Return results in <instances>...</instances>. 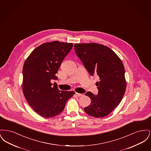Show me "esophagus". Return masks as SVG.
Listing matches in <instances>:
<instances>
[{
	"instance_id": "esophagus-1",
	"label": "esophagus",
	"mask_w": 151,
	"mask_h": 151,
	"mask_svg": "<svg viewBox=\"0 0 151 151\" xmlns=\"http://www.w3.org/2000/svg\"><path fill=\"white\" fill-rule=\"evenodd\" d=\"M75 94L77 96H78V97H80V96H83V94L81 93H75Z\"/></svg>"
}]
</instances>
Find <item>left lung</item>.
<instances>
[{"instance_id":"8db88e82","label":"left lung","mask_w":151,"mask_h":151,"mask_svg":"<svg viewBox=\"0 0 151 151\" xmlns=\"http://www.w3.org/2000/svg\"><path fill=\"white\" fill-rule=\"evenodd\" d=\"M74 48L88 72L100 79L96 83L98 94L87 92L85 94L91 99L85 112L96 118L109 115L119 104L126 91L122 60L109 47L99 43H75Z\"/></svg>"}]
</instances>
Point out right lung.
Wrapping results in <instances>:
<instances>
[{"label":"right lung","mask_w":151,"mask_h":151,"mask_svg":"<svg viewBox=\"0 0 151 151\" xmlns=\"http://www.w3.org/2000/svg\"><path fill=\"white\" fill-rule=\"evenodd\" d=\"M72 43L53 41L44 43L33 51L22 69V91L30 106L43 117L51 118L65 109L73 91L59 90L51 80H57L64 58L72 49Z\"/></svg>","instance_id":"1"}]
</instances>
